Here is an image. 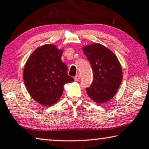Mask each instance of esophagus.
<instances>
[{
  "instance_id": "esophagus-1",
  "label": "esophagus",
  "mask_w": 149,
  "mask_h": 149,
  "mask_svg": "<svg viewBox=\"0 0 149 149\" xmlns=\"http://www.w3.org/2000/svg\"><path fill=\"white\" fill-rule=\"evenodd\" d=\"M79 78H80V75H79V74L76 75H75V76L74 77V79H75V81H78L79 79Z\"/></svg>"
}]
</instances>
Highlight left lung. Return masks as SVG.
Segmentation results:
<instances>
[{
    "label": "left lung",
    "instance_id": "obj_1",
    "mask_svg": "<svg viewBox=\"0 0 149 149\" xmlns=\"http://www.w3.org/2000/svg\"><path fill=\"white\" fill-rule=\"evenodd\" d=\"M84 53L93 69V80L86 88L90 98L104 103L113 97L122 81V70L117 56L111 51L95 43L83 48Z\"/></svg>",
    "mask_w": 149,
    "mask_h": 149
}]
</instances>
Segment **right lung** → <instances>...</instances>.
Returning a JSON list of instances; mask_svg holds the SVG:
<instances>
[{"mask_svg": "<svg viewBox=\"0 0 149 149\" xmlns=\"http://www.w3.org/2000/svg\"><path fill=\"white\" fill-rule=\"evenodd\" d=\"M63 54L55 46L38 48L27 61L24 80L28 93L36 101L51 106L61 96L63 85L74 81L68 75V67L61 60Z\"/></svg>", "mask_w": 149, "mask_h": 149, "instance_id": "obj_1", "label": "right lung"}]
</instances>
